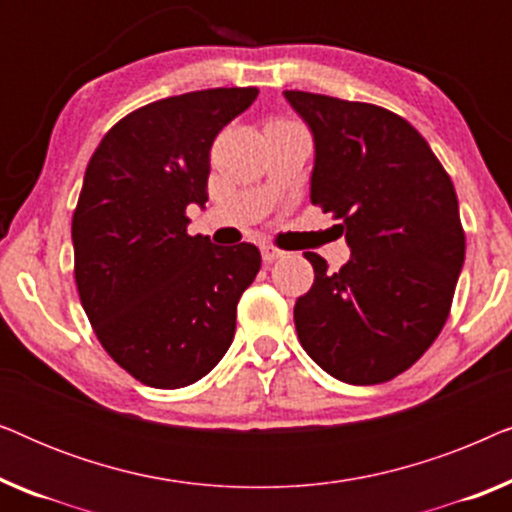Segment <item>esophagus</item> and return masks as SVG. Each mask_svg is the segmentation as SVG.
I'll list each match as a JSON object with an SVG mask.
<instances>
[{
  "mask_svg": "<svg viewBox=\"0 0 512 512\" xmlns=\"http://www.w3.org/2000/svg\"><path fill=\"white\" fill-rule=\"evenodd\" d=\"M261 256H263L265 263H272V261H277V258H282L284 251L277 249V247H272V244H263Z\"/></svg>",
  "mask_w": 512,
  "mask_h": 512,
  "instance_id": "1",
  "label": "esophagus"
}]
</instances>
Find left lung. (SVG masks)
Instances as JSON below:
<instances>
[{
  "mask_svg": "<svg viewBox=\"0 0 512 512\" xmlns=\"http://www.w3.org/2000/svg\"><path fill=\"white\" fill-rule=\"evenodd\" d=\"M284 97L312 132V205L342 221L352 249L338 272L305 251L314 284L293 307L300 345L335 380L387 382L450 314L466 254L457 193L405 118L303 90Z\"/></svg>",
  "mask_w": 512,
  "mask_h": 512,
  "instance_id": "obj_1",
  "label": "left lung"
}]
</instances>
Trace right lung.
Here are the masks:
<instances>
[{"mask_svg":"<svg viewBox=\"0 0 512 512\" xmlns=\"http://www.w3.org/2000/svg\"><path fill=\"white\" fill-rule=\"evenodd\" d=\"M256 95L212 88L146 104L86 167L72 219L76 289L107 354L149 387H188L223 359L237 300L261 270L254 244L186 233V207L207 202L216 135Z\"/></svg>","mask_w":512,"mask_h":512,"instance_id":"obj_1","label":"right lung"}]
</instances>
